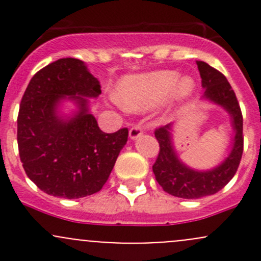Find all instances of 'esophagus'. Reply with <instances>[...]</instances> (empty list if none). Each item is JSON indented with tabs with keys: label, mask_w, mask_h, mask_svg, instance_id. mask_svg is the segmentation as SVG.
Here are the masks:
<instances>
[{
	"label": "esophagus",
	"mask_w": 261,
	"mask_h": 261,
	"mask_svg": "<svg viewBox=\"0 0 261 261\" xmlns=\"http://www.w3.org/2000/svg\"><path fill=\"white\" fill-rule=\"evenodd\" d=\"M143 127H141L140 125H134L133 127L130 128V131H128V135H130V139H133V140H135V139H138L139 136L143 135Z\"/></svg>",
	"instance_id": "34e87169"
}]
</instances>
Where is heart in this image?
Listing matches in <instances>:
<instances>
[{"instance_id": "1", "label": "heart", "mask_w": 261, "mask_h": 261, "mask_svg": "<svg viewBox=\"0 0 261 261\" xmlns=\"http://www.w3.org/2000/svg\"><path fill=\"white\" fill-rule=\"evenodd\" d=\"M193 91L191 77L180 78L175 70H158L126 77L118 84L116 98L126 110L143 111L156 106L170 93L174 101H183Z\"/></svg>"}]
</instances>
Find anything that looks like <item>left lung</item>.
I'll return each instance as SVG.
<instances>
[{"label": "left lung", "instance_id": "8db88e82", "mask_svg": "<svg viewBox=\"0 0 261 261\" xmlns=\"http://www.w3.org/2000/svg\"><path fill=\"white\" fill-rule=\"evenodd\" d=\"M204 98L228 112L232 122L235 138L230 155L218 167L211 170L191 169L178 159L172 143V123L155 130V138L160 150L152 165L155 179L167 193L186 199H196L217 193L228 183L238 172L244 150L243 114L236 94L225 75L207 63L197 62Z\"/></svg>", "mask_w": 261, "mask_h": 261}]
</instances>
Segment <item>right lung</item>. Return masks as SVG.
<instances>
[{
    "instance_id": "add662e5",
    "label": "right lung",
    "mask_w": 261,
    "mask_h": 261,
    "mask_svg": "<svg viewBox=\"0 0 261 261\" xmlns=\"http://www.w3.org/2000/svg\"><path fill=\"white\" fill-rule=\"evenodd\" d=\"M99 94L98 80L74 58L44 67L23 93L17 116L18 154L28 177L50 196L74 199L101 191L127 141V128L106 134L89 114L86 97ZM63 99L77 105L72 118L57 115Z\"/></svg>"
}]
</instances>
